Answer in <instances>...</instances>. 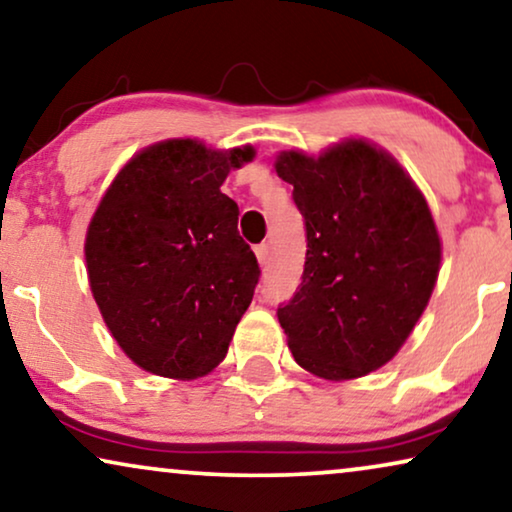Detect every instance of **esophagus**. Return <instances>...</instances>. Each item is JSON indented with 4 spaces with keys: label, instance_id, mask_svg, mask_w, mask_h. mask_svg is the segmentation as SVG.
<instances>
[{
    "label": "esophagus",
    "instance_id": "34e87169",
    "mask_svg": "<svg viewBox=\"0 0 512 512\" xmlns=\"http://www.w3.org/2000/svg\"><path fill=\"white\" fill-rule=\"evenodd\" d=\"M268 256H270L268 244H258V247H256V258H258V263H261V265L268 263Z\"/></svg>",
    "mask_w": 512,
    "mask_h": 512
}]
</instances>
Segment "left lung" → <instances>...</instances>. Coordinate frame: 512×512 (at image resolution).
Segmentation results:
<instances>
[{"instance_id": "1", "label": "left lung", "mask_w": 512, "mask_h": 512, "mask_svg": "<svg viewBox=\"0 0 512 512\" xmlns=\"http://www.w3.org/2000/svg\"><path fill=\"white\" fill-rule=\"evenodd\" d=\"M275 170L305 219L303 282L279 305L293 359L324 380H354L396 356L440 270L431 209L403 167L363 139L319 158L282 151Z\"/></svg>"}]
</instances>
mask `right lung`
Returning a JSON list of instances; mask_svg holds the SVG:
<instances>
[{"instance_id": "add662e5", "label": "right lung", "mask_w": 512, "mask_h": 512, "mask_svg": "<svg viewBox=\"0 0 512 512\" xmlns=\"http://www.w3.org/2000/svg\"><path fill=\"white\" fill-rule=\"evenodd\" d=\"M251 146L165 139L118 172L90 219L86 265L102 319L139 368L195 380L226 359L254 298L258 261L221 193Z\"/></svg>"}]
</instances>
